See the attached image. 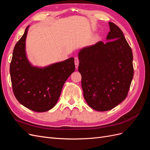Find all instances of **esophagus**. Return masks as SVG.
I'll list each match as a JSON object with an SVG mask.
<instances>
[{
	"label": "esophagus",
	"mask_w": 150,
	"mask_h": 150,
	"mask_svg": "<svg viewBox=\"0 0 150 150\" xmlns=\"http://www.w3.org/2000/svg\"><path fill=\"white\" fill-rule=\"evenodd\" d=\"M74 63H75L76 68L77 69V68L78 67V66H79V59H78V57H76L74 58Z\"/></svg>",
	"instance_id": "34e87169"
}]
</instances>
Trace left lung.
<instances>
[{"label":"left lung","instance_id":"8db88e82","mask_svg":"<svg viewBox=\"0 0 150 150\" xmlns=\"http://www.w3.org/2000/svg\"><path fill=\"white\" fill-rule=\"evenodd\" d=\"M108 42L81 49L78 71L84 98L98 111L112 110L126 98L134 69L133 53L122 30L109 22Z\"/></svg>","mask_w":150,"mask_h":150}]
</instances>
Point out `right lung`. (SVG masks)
I'll return each mask as SVG.
<instances>
[{
	"mask_svg": "<svg viewBox=\"0 0 150 150\" xmlns=\"http://www.w3.org/2000/svg\"><path fill=\"white\" fill-rule=\"evenodd\" d=\"M29 27L13 49L10 64L12 89L17 100L24 106L35 112H46L56 105L63 85L74 71V59L44 67L33 66L25 52Z\"/></svg>",
	"mask_w": 150,
	"mask_h": 150,
	"instance_id": "1",
	"label": "right lung"
}]
</instances>
